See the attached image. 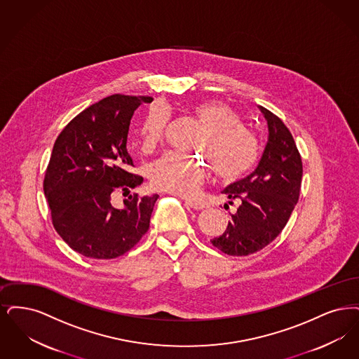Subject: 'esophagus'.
Returning <instances> with one entry per match:
<instances>
[{
	"mask_svg": "<svg viewBox=\"0 0 359 359\" xmlns=\"http://www.w3.org/2000/svg\"><path fill=\"white\" fill-rule=\"evenodd\" d=\"M182 200L185 201L187 206H190V208H193L196 210H201V209L205 208V203L198 201V200H193V198H182Z\"/></svg>",
	"mask_w": 359,
	"mask_h": 359,
	"instance_id": "1",
	"label": "esophagus"
}]
</instances>
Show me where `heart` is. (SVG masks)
Returning <instances> with one entry per match:
<instances>
[{"label":"heart","mask_w":359,"mask_h":359,"mask_svg":"<svg viewBox=\"0 0 359 359\" xmlns=\"http://www.w3.org/2000/svg\"><path fill=\"white\" fill-rule=\"evenodd\" d=\"M193 118L201 131L193 149L201 154L185 156L169 151L150 166L151 184L161 190L190 196L208 174V159L215 174L222 181H234L250 172L259 161L260 144L256 135L245 128L232 107L219 102H203L193 109ZM170 112L153 106L140 126L142 147L156 149L165 137Z\"/></svg>","instance_id":"heart-1"}]
</instances>
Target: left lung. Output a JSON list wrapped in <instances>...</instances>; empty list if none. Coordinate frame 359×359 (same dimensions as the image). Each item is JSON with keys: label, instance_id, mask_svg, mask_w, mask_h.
Listing matches in <instances>:
<instances>
[{"label": "left lung", "instance_id": "obj_1", "mask_svg": "<svg viewBox=\"0 0 359 359\" xmlns=\"http://www.w3.org/2000/svg\"><path fill=\"white\" fill-rule=\"evenodd\" d=\"M268 123V142L259 166L224 189L238 203L225 232L210 240L229 256H248L272 243L291 217L300 194L303 165L292 134L279 116L259 106Z\"/></svg>", "mask_w": 359, "mask_h": 359}]
</instances>
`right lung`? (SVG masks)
I'll use <instances>...</instances> for the list:
<instances>
[{
  "mask_svg": "<svg viewBox=\"0 0 359 359\" xmlns=\"http://www.w3.org/2000/svg\"><path fill=\"white\" fill-rule=\"evenodd\" d=\"M151 96L111 95L81 111L62 128L44 177L53 228L80 255L115 259L134 248L149 231L158 194L137 193L115 208L116 190L138 187L126 149L134 111Z\"/></svg>",
  "mask_w": 359,
  "mask_h": 359,
  "instance_id": "obj_1",
  "label": "right lung"
}]
</instances>
